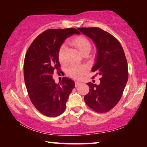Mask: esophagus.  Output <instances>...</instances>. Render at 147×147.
Here are the masks:
<instances>
[{
	"label": "esophagus",
	"instance_id": "esophagus-1",
	"mask_svg": "<svg viewBox=\"0 0 147 147\" xmlns=\"http://www.w3.org/2000/svg\"><path fill=\"white\" fill-rule=\"evenodd\" d=\"M80 84V82H78V81L75 82V87H77V86H78Z\"/></svg>",
	"mask_w": 147,
	"mask_h": 147
}]
</instances>
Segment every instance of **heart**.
I'll use <instances>...</instances> for the list:
<instances>
[{
  "label": "heart",
  "mask_w": 147,
  "mask_h": 147,
  "mask_svg": "<svg viewBox=\"0 0 147 147\" xmlns=\"http://www.w3.org/2000/svg\"><path fill=\"white\" fill-rule=\"evenodd\" d=\"M71 43L79 50L81 54H88L91 49V44L89 39L83 36H78L73 38ZM66 52L67 46L62 45L58 51V60L60 63H66ZM88 67L86 65L73 64L69 67L67 73L70 76L76 79H81L83 78L84 74L88 71Z\"/></svg>",
  "instance_id": "obj_1"
}]
</instances>
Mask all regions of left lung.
<instances>
[{"label":"left lung","instance_id":"left-lung-1","mask_svg":"<svg viewBox=\"0 0 147 147\" xmlns=\"http://www.w3.org/2000/svg\"><path fill=\"white\" fill-rule=\"evenodd\" d=\"M78 30L96 45V62L91 71L101 76L99 85L87 84L89 91L84 96V100L96 112H108L120 100L128 79V63L123 49L115 37L100 28Z\"/></svg>","mask_w":147,"mask_h":147}]
</instances>
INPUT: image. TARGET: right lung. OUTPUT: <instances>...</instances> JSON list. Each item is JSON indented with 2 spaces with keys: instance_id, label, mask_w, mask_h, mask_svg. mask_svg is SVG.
<instances>
[{
  "instance_id": "1",
  "label": "right lung",
  "mask_w": 147,
  "mask_h": 147,
  "mask_svg": "<svg viewBox=\"0 0 147 147\" xmlns=\"http://www.w3.org/2000/svg\"><path fill=\"white\" fill-rule=\"evenodd\" d=\"M74 34L73 28L49 29L39 34L27 51L24 61V82L30 100L39 112L57 117L63 112L74 82L63 77L56 84L54 72L60 71L58 51L64 41Z\"/></svg>"
}]
</instances>
